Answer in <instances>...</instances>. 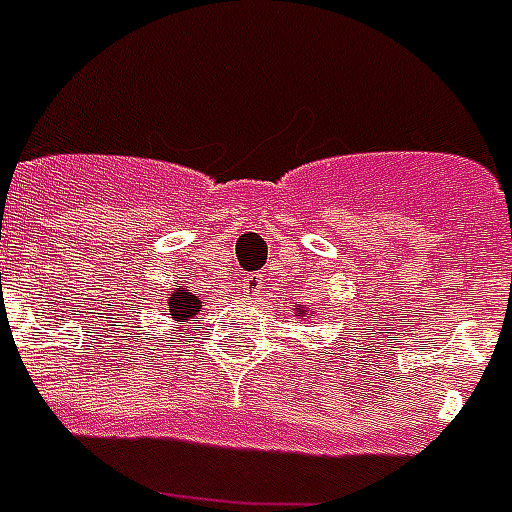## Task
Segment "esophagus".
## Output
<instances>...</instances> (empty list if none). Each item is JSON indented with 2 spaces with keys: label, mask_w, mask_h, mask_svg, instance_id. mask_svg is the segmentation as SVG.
<instances>
[{
  "label": "esophagus",
  "mask_w": 512,
  "mask_h": 512,
  "mask_svg": "<svg viewBox=\"0 0 512 512\" xmlns=\"http://www.w3.org/2000/svg\"><path fill=\"white\" fill-rule=\"evenodd\" d=\"M238 289L243 292V297L256 300V297H261V292L266 289V282L261 279V274H246V277L241 279V284H238Z\"/></svg>",
  "instance_id": "obj_1"
}]
</instances>
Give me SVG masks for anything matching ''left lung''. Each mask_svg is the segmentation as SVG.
<instances>
[{"label":"left lung","instance_id":"8db88e82","mask_svg":"<svg viewBox=\"0 0 512 512\" xmlns=\"http://www.w3.org/2000/svg\"><path fill=\"white\" fill-rule=\"evenodd\" d=\"M297 315H300V318H302V315H307V310H300V307H297Z\"/></svg>","mask_w":512,"mask_h":512}]
</instances>
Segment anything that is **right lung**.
Masks as SVG:
<instances>
[{"label":"right lung","instance_id":"1","mask_svg":"<svg viewBox=\"0 0 512 512\" xmlns=\"http://www.w3.org/2000/svg\"><path fill=\"white\" fill-rule=\"evenodd\" d=\"M197 312H200V300L192 292H187V289H179V292H174L169 297V315L174 320H179V323L189 320Z\"/></svg>","mask_w":512,"mask_h":512}]
</instances>
